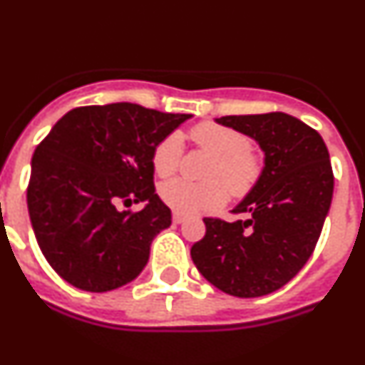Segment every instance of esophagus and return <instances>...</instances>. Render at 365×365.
Listing matches in <instances>:
<instances>
[{
  "mask_svg": "<svg viewBox=\"0 0 365 365\" xmlns=\"http://www.w3.org/2000/svg\"><path fill=\"white\" fill-rule=\"evenodd\" d=\"M183 221H185V216H182V214H178V212L173 214V223L180 225V223H183Z\"/></svg>",
  "mask_w": 365,
  "mask_h": 365,
  "instance_id": "obj_1",
  "label": "esophagus"
}]
</instances>
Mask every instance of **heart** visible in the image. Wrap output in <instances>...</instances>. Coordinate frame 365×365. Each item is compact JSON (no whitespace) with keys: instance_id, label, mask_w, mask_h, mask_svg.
<instances>
[{"instance_id":"obj_1","label":"heart","mask_w":365,"mask_h":365,"mask_svg":"<svg viewBox=\"0 0 365 365\" xmlns=\"http://www.w3.org/2000/svg\"><path fill=\"white\" fill-rule=\"evenodd\" d=\"M190 138L203 153L214 156L207 167V182L194 183L176 178L160 185V198L169 209L183 216L220 209L229 192L245 198L263 176V158L245 133L216 122H200L190 129ZM183 156V136L171 131L153 149V169L160 178H169L178 171Z\"/></svg>"}]
</instances>
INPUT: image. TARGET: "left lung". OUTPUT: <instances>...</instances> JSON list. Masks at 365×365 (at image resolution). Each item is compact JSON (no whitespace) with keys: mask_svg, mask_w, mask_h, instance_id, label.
<instances>
[{"mask_svg":"<svg viewBox=\"0 0 365 365\" xmlns=\"http://www.w3.org/2000/svg\"><path fill=\"white\" fill-rule=\"evenodd\" d=\"M217 122L259 142V183L232 210L245 220L203 217L190 248L200 274L234 297H261L299 274L321 237L333 198V169L322 136L292 115H229Z\"/></svg>","mask_w":365,"mask_h":365,"instance_id":"obj_1","label":"left lung"}]
</instances>
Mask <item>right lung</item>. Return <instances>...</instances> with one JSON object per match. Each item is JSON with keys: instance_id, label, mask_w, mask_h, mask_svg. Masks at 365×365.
<instances>
[{"instance_id": "obj_1", "label": "right lung", "mask_w": 365, "mask_h": 365, "mask_svg": "<svg viewBox=\"0 0 365 365\" xmlns=\"http://www.w3.org/2000/svg\"><path fill=\"white\" fill-rule=\"evenodd\" d=\"M190 115L131 102L81 106L57 120L32 156L26 203L50 267L84 292L131 282L171 225L155 194L153 149ZM146 202L142 211L118 205Z\"/></svg>"}]
</instances>
